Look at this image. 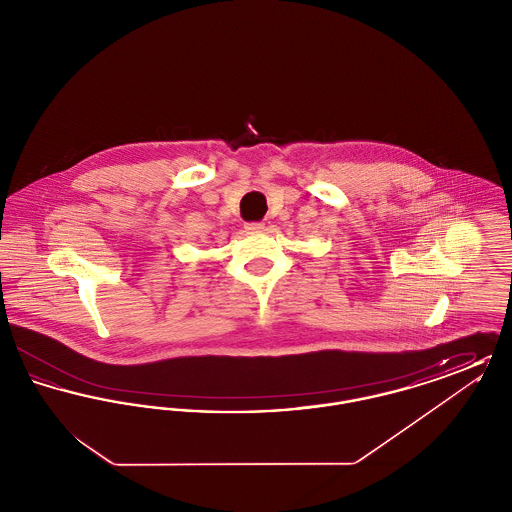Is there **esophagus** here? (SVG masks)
Listing matches in <instances>:
<instances>
[{
    "label": "esophagus",
    "mask_w": 512,
    "mask_h": 512,
    "mask_svg": "<svg viewBox=\"0 0 512 512\" xmlns=\"http://www.w3.org/2000/svg\"><path fill=\"white\" fill-rule=\"evenodd\" d=\"M263 228H265L263 222H247L245 224V230H249V232H261Z\"/></svg>",
    "instance_id": "1"
}]
</instances>
